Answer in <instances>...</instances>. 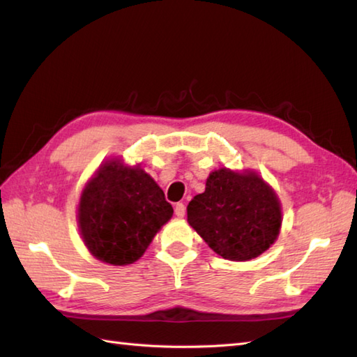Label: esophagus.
<instances>
[{
	"label": "esophagus",
	"instance_id": "obj_1",
	"mask_svg": "<svg viewBox=\"0 0 357 357\" xmlns=\"http://www.w3.org/2000/svg\"><path fill=\"white\" fill-rule=\"evenodd\" d=\"M174 215H176L178 218H184L185 215V206L183 202H178L176 206H174Z\"/></svg>",
	"mask_w": 357,
	"mask_h": 357
}]
</instances>
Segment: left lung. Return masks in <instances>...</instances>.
Wrapping results in <instances>:
<instances>
[{
    "label": "left lung",
    "instance_id": "left-lung-1",
    "mask_svg": "<svg viewBox=\"0 0 357 357\" xmlns=\"http://www.w3.org/2000/svg\"><path fill=\"white\" fill-rule=\"evenodd\" d=\"M187 221L224 259L247 261L276 241L280 206L256 173L221 169L210 174L206 192L188 202Z\"/></svg>",
    "mask_w": 357,
    "mask_h": 357
}]
</instances>
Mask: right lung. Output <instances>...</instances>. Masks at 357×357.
I'll return each mask as SVG.
<instances>
[{
    "mask_svg": "<svg viewBox=\"0 0 357 357\" xmlns=\"http://www.w3.org/2000/svg\"><path fill=\"white\" fill-rule=\"evenodd\" d=\"M173 207L139 167L105 162L82 192L78 221L84 244L96 259L127 265L146 252Z\"/></svg>",
    "mask_w": 357,
    "mask_h": 357,
    "instance_id": "add662e5",
    "label": "right lung"
}]
</instances>
